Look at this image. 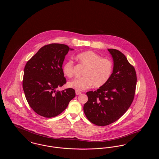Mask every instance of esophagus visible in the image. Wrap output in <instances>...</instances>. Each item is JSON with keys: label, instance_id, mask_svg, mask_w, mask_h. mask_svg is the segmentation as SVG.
Segmentation results:
<instances>
[{"label": "esophagus", "instance_id": "1", "mask_svg": "<svg viewBox=\"0 0 159 159\" xmlns=\"http://www.w3.org/2000/svg\"><path fill=\"white\" fill-rule=\"evenodd\" d=\"M81 93H82V92H80V91H76V95H80V94H81Z\"/></svg>", "mask_w": 159, "mask_h": 159}]
</instances>
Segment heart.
Instances as JSON below:
<instances>
[{
	"mask_svg": "<svg viewBox=\"0 0 159 159\" xmlns=\"http://www.w3.org/2000/svg\"><path fill=\"white\" fill-rule=\"evenodd\" d=\"M76 58L85 67L83 72L84 76L69 82V88L77 91H84L93 84L95 88L101 87L108 82L113 72V63L110 60L101 58L98 54L91 51L79 53ZM73 70V61L68 60L65 62L62 66L64 75L71 77L74 74Z\"/></svg>",
	"mask_w": 159,
	"mask_h": 159,
	"instance_id": "b5f03b06",
	"label": "heart"
}]
</instances>
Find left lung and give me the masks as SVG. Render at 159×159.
Here are the masks:
<instances>
[{
  "mask_svg": "<svg viewBox=\"0 0 159 159\" xmlns=\"http://www.w3.org/2000/svg\"><path fill=\"white\" fill-rule=\"evenodd\" d=\"M113 60V73L108 82L97 91L86 93L88 100L83 106L88 119L97 126H107L126 113L135 95V68L120 51L108 49Z\"/></svg>",
  "mask_w": 159,
  "mask_h": 159,
  "instance_id": "8db88e82",
  "label": "left lung"
}]
</instances>
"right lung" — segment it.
<instances>
[{
    "label": "right lung",
    "mask_w": 159,
    "mask_h": 159,
    "mask_svg": "<svg viewBox=\"0 0 159 159\" xmlns=\"http://www.w3.org/2000/svg\"><path fill=\"white\" fill-rule=\"evenodd\" d=\"M70 50L73 49L64 44L44 46L25 66L23 80L25 96L31 108L41 116L51 118L59 115L75 97L72 88L56 90L66 83L62 67Z\"/></svg>",
    "instance_id": "1"
}]
</instances>
